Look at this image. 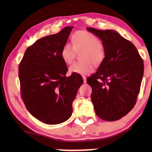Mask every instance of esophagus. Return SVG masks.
<instances>
[{"instance_id": "1", "label": "esophagus", "mask_w": 152, "mask_h": 152, "mask_svg": "<svg viewBox=\"0 0 152 152\" xmlns=\"http://www.w3.org/2000/svg\"><path fill=\"white\" fill-rule=\"evenodd\" d=\"M83 81L84 83H86V82H87V78H86L85 76H83Z\"/></svg>"}]
</instances>
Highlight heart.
I'll use <instances>...</instances> for the list:
<instances>
[{
    "label": "heart",
    "mask_w": 152,
    "mask_h": 152,
    "mask_svg": "<svg viewBox=\"0 0 152 152\" xmlns=\"http://www.w3.org/2000/svg\"><path fill=\"white\" fill-rule=\"evenodd\" d=\"M73 46L70 43L64 44L61 50V56L65 63L70 64L76 51L82 52L81 58L84 62H75L69 67V71L76 74L89 75L93 71V63L99 65L104 57V51L101 46L99 38L85 31H78L73 35Z\"/></svg>",
    "instance_id": "b5f03b06"
}]
</instances>
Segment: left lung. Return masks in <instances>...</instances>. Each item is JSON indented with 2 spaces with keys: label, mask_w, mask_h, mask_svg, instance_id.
<instances>
[{
  "label": "left lung",
  "mask_w": 152,
  "mask_h": 152,
  "mask_svg": "<svg viewBox=\"0 0 152 152\" xmlns=\"http://www.w3.org/2000/svg\"><path fill=\"white\" fill-rule=\"evenodd\" d=\"M87 30L102 41L105 57L87 79L91 100L100 118L115 121L128 114L137 102L143 76V61L135 46L114 30Z\"/></svg>",
  "instance_id": "obj_1"
}]
</instances>
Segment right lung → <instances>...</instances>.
<instances>
[{
	"label": "right lung",
	"mask_w": 152,
	"mask_h": 152,
	"mask_svg": "<svg viewBox=\"0 0 152 152\" xmlns=\"http://www.w3.org/2000/svg\"><path fill=\"white\" fill-rule=\"evenodd\" d=\"M73 26L37 40L26 50L19 65L21 96L28 111L47 124L63 123L71 116L72 103L83 83L79 74L66 76L61 56Z\"/></svg>",
	"instance_id": "add662e5"
}]
</instances>
